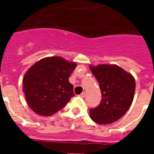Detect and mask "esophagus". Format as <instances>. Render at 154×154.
<instances>
[{
	"mask_svg": "<svg viewBox=\"0 0 154 154\" xmlns=\"http://www.w3.org/2000/svg\"><path fill=\"white\" fill-rule=\"evenodd\" d=\"M85 92H82V93L79 95L80 97H82V98H84V97H85Z\"/></svg>",
	"mask_w": 154,
	"mask_h": 154,
	"instance_id": "obj_1",
	"label": "esophagus"
}]
</instances>
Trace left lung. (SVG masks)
<instances>
[{
    "label": "left lung",
    "mask_w": 154,
    "mask_h": 154,
    "mask_svg": "<svg viewBox=\"0 0 154 154\" xmlns=\"http://www.w3.org/2000/svg\"><path fill=\"white\" fill-rule=\"evenodd\" d=\"M102 93L100 104L89 110L90 118L99 124H110L120 119L129 109L136 89L135 79L118 65L90 66Z\"/></svg>",
    "instance_id": "8db88e82"
}]
</instances>
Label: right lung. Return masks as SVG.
<instances>
[{"mask_svg":"<svg viewBox=\"0 0 154 154\" xmlns=\"http://www.w3.org/2000/svg\"><path fill=\"white\" fill-rule=\"evenodd\" d=\"M75 67V62L61 57L43 58L31 66L23 79V91L30 108L44 116L64 108L75 96L69 79Z\"/></svg>","mask_w":154,"mask_h":154,"instance_id":"1","label":"right lung"}]
</instances>
